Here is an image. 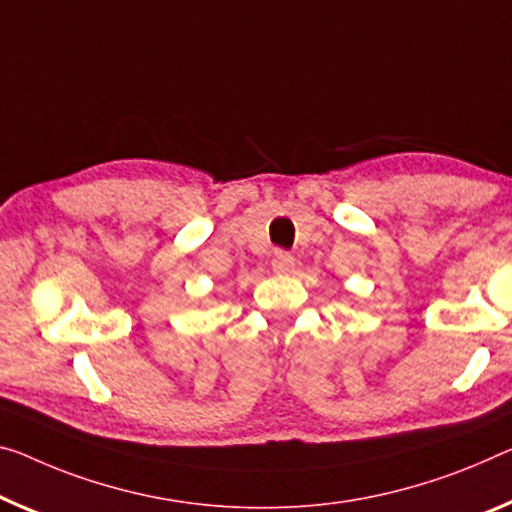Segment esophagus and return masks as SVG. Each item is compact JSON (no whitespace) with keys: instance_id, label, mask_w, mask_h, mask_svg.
<instances>
[{"instance_id":"obj_1","label":"esophagus","mask_w":512,"mask_h":512,"mask_svg":"<svg viewBox=\"0 0 512 512\" xmlns=\"http://www.w3.org/2000/svg\"><path fill=\"white\" fill-rule=\"evenodd\" d=\"M272 270L277 274H290L295 270V258L286 254V251H277V254L272 256Z\"/></svg>"}]
</instances>
